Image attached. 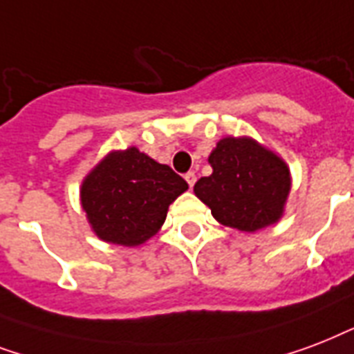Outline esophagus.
<instances>
[{
	"label": "esophagus",
	"instance_id": "obj_1",
	"mask_svg": "<svg viewBox=\"0 0 354 354\" xmlns=\"http://www.w3.org/2000/svg\"><path fill=\"white\" fill-rule=\"evenodd\" d=\"M185 179H186V183H188V186H190V188H194V185H196V174H194V171H188V174L185 175Z\"/></svg>",
	"mask_w": 354,
	"mask_h": 354
}]
</instances>
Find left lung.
<instances>
[{"label": "left lung", "instance_id": "8db88e82", "mask_svg": "<svg viewBox=\"0 0 354 354\" xmlns=\"http://www.w3.org/2000/svg\"><path fill=\"white\" fill-rule=\"evenodd\" d=\"M208 162L212 174L194 186L221 225L254 232L281 220L292 177L286 162L249 136H227Z\"/></svg>", "mask_w": 354, "mask_h": 354}]
</instances>
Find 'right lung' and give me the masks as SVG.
<instances>
[{"mask_svg":"<svg viewBox=\"0 0 354 354\" xmlns=\"http://www.w3.org/2000/svg\"><path fill=\"white\" fill-rule=\"evenodd\" d=\"M188 190L180 175L136 147L109 153L83 180L81 205L103 242L134 248L162 227L168 207Z\"/></svg>","mask_w":354,"mask_h":354,"instance_id":"right-lung-1","label":"right lung"}]
</instances>
